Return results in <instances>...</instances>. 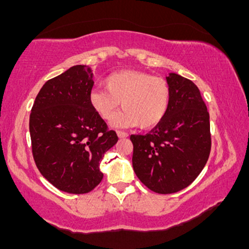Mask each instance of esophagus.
<instances>
[{
  "label": "esophagus",
  "mask_w": 249,
  "mask_h": 249,
  "mask_svg": "<svg viewBox=\"0 0 249 249\" xmlns=\"http://www.w3.org/2000/svg\"><path fill=\"white\" fill-rule=\"evenodd\" d=\"M117 136L119 138H125V137H127V133L124 132V131H117Z\"/></svg>",
  "instance_id": "esophagus-1"
}]
</instances>
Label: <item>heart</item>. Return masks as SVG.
I'll return each mask as SVG.
<instances>
[{"mask_svg":"<svg viewBox=\"0 0 249 249\" xmlns=\"http://www.w3.org/2000/svg\"><path fill=\"white\" fill-rule=\"evenodd\" d=\"M105 88L89 96L90 105L104 121H111L122 102L124 110L116 117L117 126L151 128L166 116L171 88L166 79L142 71L122 70L105 78Z\"/></svg>","mask_w":249,"mask_h":249,"instance_id":"1","label":"heart"}]
</instances>
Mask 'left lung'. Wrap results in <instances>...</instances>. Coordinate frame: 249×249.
Here are the masks:
<instances>
[{"label": "left lung", "instance_id": "obj_1", "mask_svg": "<svg viewBox=\"0 0 249 249\" xmlns=\"http://www.w3.org/2000/svg\"><path fill=\"white\" fill-rule=\"evenodd\" d=\"M171 103L166 116L146 134H131L134 173L159 194L179 192L205 167L211 152L210 113L198 87L170 73Z\"/></svg>", "mask_w": 249, "mask_h": 249}]
</instances>
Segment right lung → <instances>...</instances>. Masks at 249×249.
<instances>
[{"label": "right lung", "instance_id": "obj_1", "mask_svg": "<svg viewBox=\"0 0 249 249\" xmlns=\"http://www.w3.org/2000/svg\"><path fill=\"white\" fill-rule=\"evenodd\" d=\"M92 78L90 67L75 65L45 82L31 108L34 160L63 192H91L103 179L99 164L104 153L118 142L90 105Z\"/></svg>", "mask_w": 249, "mask_h": 249}]
</instances>
